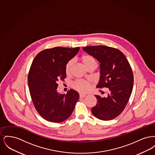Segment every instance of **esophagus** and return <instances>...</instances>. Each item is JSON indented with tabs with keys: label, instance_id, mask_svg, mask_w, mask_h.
<instances>
[{
	"label": "esophagus",
	"instance_id": "esophagus-1",
	"mask_svg": "<svg viewBox=\"0 0 155 155\" xmlns=\"http://www.w3.org/2000/svg\"><path fill=\"white\" fill-rule=\"evenodd\" d=\"M85 96H86V95H85V94H80V98H83V97H84Z\"/></svg>",
	"mask_w": 155,
	"mask_h": 155
}]
</instances>
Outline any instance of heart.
Returning a JSON list of instances; mask_svg holds the SVG:
<instances>
[{"instance_id": "obj_1", "label": "heart", "mask_w": 155, "mask_h": 155, "mask_svg": "<svg viewBox=\"0 0 155 155\" xmlns=\"http://www.w3.org/2000/svg\"><path fill=\"white\" fill-rule=\"evenodd\" d=\"M82 63L87 69L90 67L96 66L95 60L93 57L88 54L83 55L81 58ZM74 65V60L71 59L68 61L65 67V72L67 75L70 74L72 70V68ZM72 87L75 90L80 92H87L90 89V84L87 81L83 80H78L75 81L72 84Z\"/></svg>"}]
</instances>
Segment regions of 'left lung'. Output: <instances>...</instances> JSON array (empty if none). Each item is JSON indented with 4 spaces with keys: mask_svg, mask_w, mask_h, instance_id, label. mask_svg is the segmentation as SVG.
<instances>
[{
    "mask_svg": "<svg viewBox=\"0 0 155 155\" xmlns=\"http://www.w3.org/2000/svg\"><path fill=\"white\" fill-rule=\"evenodd\" d=\"M83 50L100 63L101 76L97 88H107V97L95 95L96 106L91 109L98 119L117 117L125 109L133 88L134 76L125 55L117 49L103 45L84 47Z\"/></svg>",
    "mask_w": 155,
    "mask_h": 155,
    "instance_id": "8db88e82",
    "label": "left lung"
}]
</instances>
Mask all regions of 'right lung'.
I'll return each instance as SVG.
<instances>
[{
  "instance_id": "obj_1",
  "label": "right lung",
  "mask_w": 155,
  "mask_h": 155,
  "mask_svg": "<svg viewBox=\"0 0 155 155\" xmlns=\"http://www.w3.org/2000/svg\"><path fill=\"white\" fill-rule=\"evenodd\" d=\"M80 48L55 47L39 52L34 59L28 75L30 95L38 113L46 120L61 123L68 118L79 99L73 89L67 94L57 91L58 82L66 77L65 67Z\"/></svg>"
}]
</instances>
